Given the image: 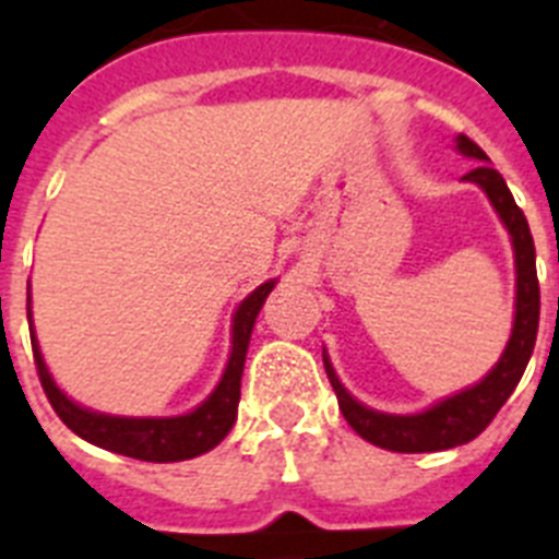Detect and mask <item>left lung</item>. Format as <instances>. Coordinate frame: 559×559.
Here are the masks:
<instances>
[{"instance_id": "8db88e82", "label": "left lung", "mask_w": 559, "mask_h": 559, "mask_svg": "<svg viewBox=\"0 0 559 559\" xmlns=\"http://www.w3.org/2000/svg\"><path fill=\"white\" fill-rule=\"evenodd\" d=\"M459 151L464 156H473L481 165L473 167L471 173H464V179L476 181L487 195H490L492 206L498 210L501 221L507 224L512 235V246H515V265H518V299H515V324H512V338L503 349L501 360L496 364L481 383L473 389L453 394V397L442 400L433 408L423 414H412V417H394V414H380L372 408L360 406L358 400L349 397L344 386L335 378L330 360L324 358V369L338 397V408L344 414L353 431L364 437L367 442L386 451L397 453H428V451H448V448L464 445L476 439L484 428L490 426L492 417L501 412V406L515 392L518 380H521L523 369L530 364L532 349H535L537 338V322H540V285H537V269H535V240H532L530 224L523 215L521 206L512 199L510 187L503 181L501 173L496 167L484 165L487 153L471 140L459 133Z\"/></svg>"}]
</instances>
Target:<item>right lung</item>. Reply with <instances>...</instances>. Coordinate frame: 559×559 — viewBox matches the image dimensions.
I'll use <instances>...</instances> for the list:
<instances>
[{
    "label": "right lung",
    "instance_id": "1",
    "mask_svg": "<svg viewBox=\"0 0 559 559\" xmlns=\"http://www.w3.org/2000/svg\"><path fill=\"white\" fill-rule=\"evenodd\" d=\"M271 288H274V283L260 285L254 294L246 296L243 302H240V308L235 313V324H231V355L229 364H226L224 378H221L218 389L195 412L185 414V417L133 419L108 417V414L81 408L56 386V380L49 378L41 353H38L36 335H29L38 380H41L49 406L56 408L58 417L63 419V426L69 431H75L81 439H86V442H92L97 448H106V451L122 453V456L142 459V462H185V459L212 451L231 431V426H235L237 403H240V378H243L251 328H254L257 313L263 308Z\"/></svg>",
    "mask_w": 559,
    "mask_h": 559
}]
</instances>
